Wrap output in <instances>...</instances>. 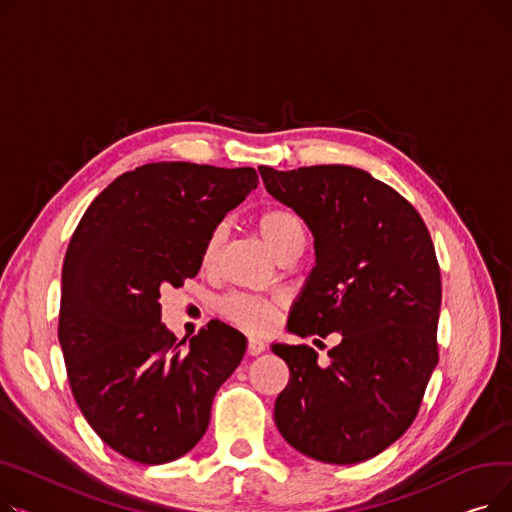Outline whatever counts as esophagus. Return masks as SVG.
Segmentation results:
<instances>
[{
  "instance_id": "1",
  "label": "esophagus",
  "mask_w": 512,
  "mask_h": 512,
  "mask_svg": "<svg viewBox=\"0 0 512 512\" xmlns=\"http://www.w3.org/2000/svg\"><path fill=\"white\" fill-rule=\"evenodd\" d=\"M247 351H249V355L257 357V355H261V353L265 351V342H263L261 338L251 336V338H249V344H247Z\"/></svg>"
}]
</instances>
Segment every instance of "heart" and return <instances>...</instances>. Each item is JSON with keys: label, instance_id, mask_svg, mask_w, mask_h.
Wrapping results in <instances>:
<instances>
[{"label": "heart", "instance_id": "b5f03b06", "mask_svg": "<svg viewBox=\"0 0 512 512\" xmlns=\"http://www.w3.org/2000/svg\"><path fill=\"white\" fill-rule=\"evenodd\" d=\"M259 232L265 238L267 245L272 247V251L280 257L286 253L305 247L307 240V228L305 222L301 220L299 213H294L288 207H272L265 209L259 220H257ZM226 240V228L224 226H215L211 234L205 240L201 263L203 267H213L218 263L222 255V247ZM222 313L234 321V324L247 328V330H267L276 324L278 319V303L265 297H257V294H247V292H232L228 297L222 299L220 303Z\"/></svg>", "mask_w": 512, "mask_h": 512}]
</instances>
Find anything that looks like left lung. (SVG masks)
I'll return each mask as SVG.
<instances>
[{
    "label": "left lung",
    "instance_id": "left-lung-1",
    "mask_svg": "<svg viewBox=\"0 0 512 512\" xmlns=\"http://www.w3.org/2000/svg\"><path fill=\"white\" fill-rule=\"evenodd\" d=\"M259 172L315 236V267L288 330L340 334L328 367L309 344L272 346L290 369L276 425L315 461L363 463L411 427L438 365L442 278L432 236L405 197L365 170Z\"/></svg>",
    "mask_w": 512,
    "mask_h": 512
}]
</instances>
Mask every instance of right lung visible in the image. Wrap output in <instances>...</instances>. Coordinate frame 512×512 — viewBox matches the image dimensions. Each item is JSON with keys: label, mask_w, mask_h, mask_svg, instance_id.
I'll use <instances>...</instances> for the list:
<instances>
[{"label": "right lung", "mask_w": 512, "mask_h": 512, "mask_svg": "<svg viewBox=\"0 0 512 512\" xmlns=\"http://www.w3.org/2000/svg\"><path fill=\"white\" fill-rule=\"evenodd\" d=\"M257 182L253 168L145 164L103 188L70 238L58 324L70 390L95 434L134 463L191 450L245 357L247 338L218 319L182 351L159 297L199 274L207 236Z\"/></svg>", "instance_id": "right-lung-1"}]
</instances>
